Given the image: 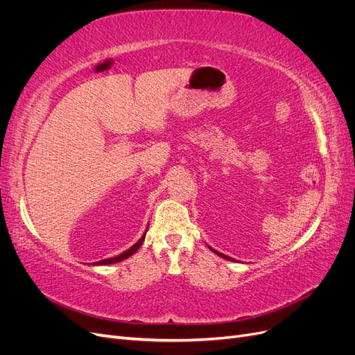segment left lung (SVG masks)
Instances as JSON below:
<instances>
[{
    "label": "left lung",
    "instance_id": "8db88e82",
    "mask_svg": "<svg viewBox=\"0 0 355 355\" xmlns=\"http://www.w3.org/2000/svg\"><path fill=\"white\" fill-rule=\"evenodd\" d=\"M209 249L213 252V253H216L218 256H220V257H223V259H228V261H232V257H230V256H227V254H223V253H220V252H218V250H214V249H211V247L209 245Z\"/></svg>",
    "mask_w": 355,
    "mask_h": 355
}]
</instances>
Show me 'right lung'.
<instances>
[{
    "label": "right lung",
    "instance_id": "1",
    "mask_svg": "<svg viewBox=\"0 0 355 355\" xmlns=\"http://www.w3.org/2000/svg\"><path fill=\"white\" fill-rule=\"evenodd\" d=\"M149 227V225H148ZM146 231H148V228H146ZM145 235H146V232L142 235L141 239H139L130 249H127L125 252H123L121 254H118V256H114V257H106V259H102V261H98V262H94L93 265H111V263H116V262H121V261H124V259H127V257H130L132 254H135L137 250H139V247L142 245V243L145 241Z\"/></svg>",
    "mask_w": 355,
    "mask_h": 355
}]
</instances>
